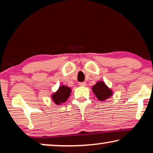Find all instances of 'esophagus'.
I'll return each instance as SVG.
<instances>
[{"instance_id":"34e87169","label":"esophagus","mask_w":153,"mask_h":153,"mask_svg":"<svg viewBox=\"0 0 153 153\" xmlns=\"http://www.w3.org/2000/svg\"><path fill=\"white\" fill-rule=\"evenodd\" d=\"M79 85H80V86H85V85H86V83H85V82H79Z\"/></svg>"}]
</instances>
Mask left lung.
Instances as JSON below:
<instances>
[{"label": "left lung", "mask_w": 153, "mask_h": 153, "mask_svg": "<svg viewBox=\"0 0 153 153\" xmlns=\"http://www.w3.org/2000/svg\"><path fill=\"white\" fill-rule=\"evenodd\" d=\"M92 90L96 97L100 101L106 100L113 95L112 91L104 83V81H98L95 85H93Z\"/></svg>", "instance_id": "obj_1"}]
</instances>
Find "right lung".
Wrapping results in <instances>:
<instances>
[{"label":"right lung","instance_id":"add662e5","mask_svg":"<svg viewBox=\"0 0 153 153\" xmlns=\"http://www.w3.org/2000/svg\"><path fill=\"white\" fill-rule=\"evenodd\" d=\"M71 93V88L66 85H60L56 93L51 95V98L54 103L57 105L64 103L68 100Z\"/></svg>","mask_w":153,"mask_h":153}]
</instances>
